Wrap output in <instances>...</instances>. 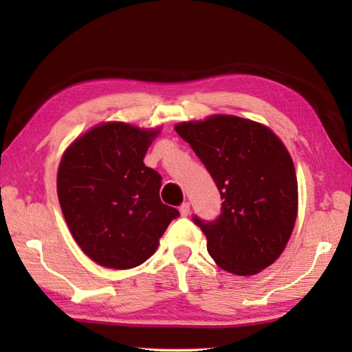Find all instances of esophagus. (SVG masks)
Returning a JSON list of instances; mask_svg holds the SVG:
<instances>
[{
  "instance_id": "esophagus-1",
  "label": "esophagus",
  "mask_w": 352,
  "mask_h": 352,
  "mask_svg": "<svg viewBox=\"0 0 352 352\" xmlns=\"http://www.w3.org/2000/svg\"><path fill=\"white\" fill-rule=\"evenodd\" d=\"M189 211H190V205L188 204V201H186V204H183V205L180 206V214H182L183 217L189 216Z\"/></svg>"
}]
</instances>
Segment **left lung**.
I'll return each mask as SVG.
<instances>
[{
	"mask_svg": "<svg viewBox=\"0 0 352 352\" xmlns=\"http://www.w3.org/2000/svg\"><path fill=\"white\" fill-rule=\"evenodd\" d=\"M175 132L197 153L223 199L217 220L194 217L208 253L233 275L267 269L284 252L298 214L296 172L287 147L270 127L234 115L178 122Z\"/></svg>",
	"mask_w": 352,
	"mask_h": 352,
	"instance_id": "1",
	"label": "left lung"
}]
</instances>
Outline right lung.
<instances>
[{"label":"right lung","mask_w":352,"mask_h":352,"mask_svg":"<svg viewBox=\"0 0 352 352\" xmlns=\"http://www.w3.org/2000/svg\"><path fill=\"white\" fill-rule=\"evenodd\" d=\"M162 129L100 122L63 152L57 195L71 236L100 267L127 270L157 252L175 208L160 200L162 175L144 155Z\"/></svg>","instance_id":"right-lung-1"}]
</instances>
